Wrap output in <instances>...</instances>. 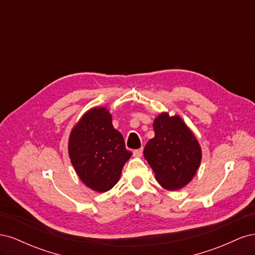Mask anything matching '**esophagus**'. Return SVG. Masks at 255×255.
Segmentation results:
<instances>
[{"label": "esophagus", "mask_w": 255, "mask_h": 255, "mask_svg": "<svg viewBox=\"0 0 255 255\" xmlns=\"http://www.w3.org/2000/svg\"><path fill=\"white\" fill-rule=\"evenodd\" d=\"M133 155H134L135 157H141V155H142V148L134 150V151H133Z\"/></svg>", "instance_id": "obj_1"}]
</instances>
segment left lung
Instances as JSON below:
<instances>
[{
	"label": "left lung",
	"mask_w": 255,
	"mask_h": 255,
	"mask_svg": "<svg viewBox=\"0 0 255 255\" xmlns=\"http://www.w3.org/2000/svg\"><path fill=\"white\" fill-rule=\"evenodd\" d=\"M153 128L155 136L144 146V158L161 187L181 189L192 180L201 163L200 144L179 116L161 113Z\"/></svg>",
	"instance_id": "1"
}]
</instances>
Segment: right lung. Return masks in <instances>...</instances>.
<instances>
[{"instance_id":"right-lung-1","label":"right lung","mask_w":255,"mask_h":255,"mask_svg":"<svg viewBox=\"0 0 255 255\" xmlns=\"http://www.w3.org/2000/svg\"><path fill=\"white\" fill-rule=\"evenodd\" d=\"M69 156L82 182L98 192L112 189L132 152L120 132L114 128L105 107L85 114L69 137Z\"/></svg>"}]
</instances>
